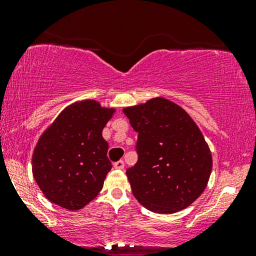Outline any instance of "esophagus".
<instances>
[{"mask_svg":"<svg viewBox=\"0 0 256 256\" xmlns=\"http://www.w3.org/2000/svg\"><path fill=\"white\" fill-rule=\"evenodd\" d=\"M124 166H125V164L122 160H119V161H116V162H114V168H116V170H122L124 168Z\"/></svg>","mask_w":256,"mask_h":256,"instance_id":"obj_1","label":"esophagus"}]
</instances>
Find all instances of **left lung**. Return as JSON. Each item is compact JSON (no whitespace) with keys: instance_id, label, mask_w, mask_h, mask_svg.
Returning <instances> with one entry per match:
<instances>
[{"instance_id":"obj_1","label":"left lung","mask_w":256,"mask_h":256,"mask_svg":"<svg viewBox=\"0 0 256 256\" xmlns=\"http://www.w3.org/2000/svg\"><path fill=\"white\" fill-rule=\"evenodd\" d=\"M122 112L138 132V161L126 171L134 198L155 213L189 207L212 172V154L198 126L180 106L164 98Z\"/></svg>"}]
</instances>
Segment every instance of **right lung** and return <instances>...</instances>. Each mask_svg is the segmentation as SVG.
<instances>
[{
  "mask_svg": "<svg viewBox=\"0 0 256 256\" xmlns=\"http://www.w3.org/2000/svg\"><path fill=\"white\" fill-rule=\"evenodd\" d=\"M114 112L95 100L74 102L40 137L32 155V173L52 204L78 210L101 192L112 168L102 130Z\"/></svg>",
  "mask_w": 256,
  "mask_h": 256,
  "instance_id": "right-lung-1",
  "label": "right lung"
}]
</instances>
